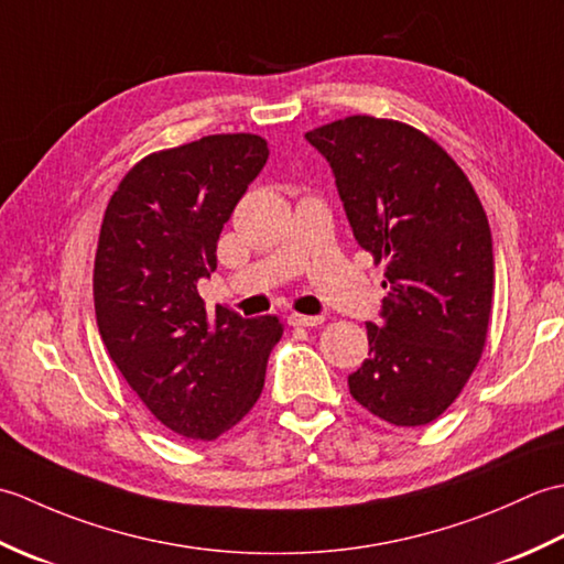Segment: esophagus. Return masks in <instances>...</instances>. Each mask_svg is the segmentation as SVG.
<instances>
[{"label": "esophagus", "mask_w": 564, "mask_h": 564, "mask_svg": "<svg viewBox=\"0 0 564 564\" xmlns=\"http://www.w3.org/2000/svg\"><path fill=\"white\" fill-rule=\"evenodd\" d=\"M289 322L293 327H317V325H322V322H325V315H297V313H293L289 317Z\"/></svg>", "instance_id": "34e87169"}]
</instances>
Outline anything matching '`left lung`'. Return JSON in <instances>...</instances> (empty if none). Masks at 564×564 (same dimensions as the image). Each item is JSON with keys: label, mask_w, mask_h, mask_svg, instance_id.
Segmentation results:
<instances>
[{"label": "left lung", "mask_w": 564, "mask_h": 564, "mask_svg": "<svg viewBox=\"0 0 564 564\" xmlns=\"http://www.w3.org/2000/svg\"><path fill=\"white\" fill-rule=\"evenodd\" d=\"M332 166L356 242L386 261L388 297L349 376L394 426L434 422L480 361L495 291L492 232L463 170L416 128L349 116L305 133Z\"/></svg>", "instance_id": "obj_1"}]
</instances>
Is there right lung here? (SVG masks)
Masks as SVG:
<instances>
[{
  "label": "right lung",
  "mask_w": 564,
  "mask_h": 564,
  "mask_svg": "<svg viewBox=\"0 0 564 564\" xmlns=\"http://www.w3.org/2000/svg\"><path fill=\"white\" fill-rule=\"evenodd\" d=\"M269 160L267 140L208 135L138 162L106 208L94 307L111 361L174 434L213 441L259 400L283 327L275 315L213 313L198 279L218 267V239Z\"/></svg>",
  "instance_id": "obj_1"
}]
</instances>
